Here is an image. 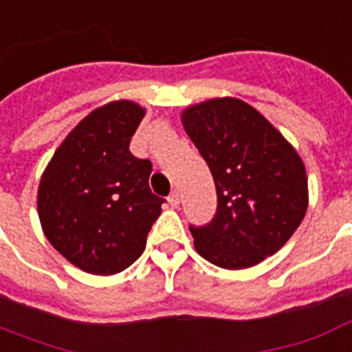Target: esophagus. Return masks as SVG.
Instances as JSON below:
<instances>
[{
    "instance_id": "34e87169",
    "label": "esophagus",
    "mask_w": 352,
    "mask_h": 352,
    "mask_svg": "<svg viewBox=\"0 0 352 352\" xmlns=\"http://www.w3.org/2000/svg\"><path fill=\"white\" fill-rule=\"evenodd\" d=\"M168 203L173 207V209H177L179 207V203H181V197H179V192H171L168 197Z\"/></svg>"
}]
</instances>
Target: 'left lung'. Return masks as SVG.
Wrapping results in <instances>:
<instances>
[{"mask_svg": "<svg viewBox=\"0 0 352 352\" xmlns=\"http://www.w3.org/2000/svg\"><path fill=\"white\" fill-rule=\"evenodd\" d=\"M181 121L209 164L218 209L190 228L197 254L228 270L259 265L291 239L308 209L300 155L267 117L241 98L188 106Z\"/></svg>", "mask_w": 352, "mask_h": 352, "instance_id": "8db88e82", "label": "left lung"}]
</instances>
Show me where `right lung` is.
<instances>
[{"label":"right lung","mask_w":352,"mask_h":352,"mask_svg":"<svg viewBox=\"0 0 352 352\" xmlns=\"http://www.w3.org/2000/svg\"><path fill=\"white\" fill-rule=\"evenodd\" d=\"M145 108L113 100L70 130L44 169L37 192L46 239L83 272L111 276L142 256L162 212L149 188V160L129 151Z\"/></svg>","instance_id":"right-lung-1"}]
</instances>
